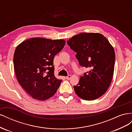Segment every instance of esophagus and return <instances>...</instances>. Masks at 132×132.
Here are the masks:
<instances>
[{
  "mask_svg": "<svg viewBox=\"0 0 132 132\" xmlns=\"http://www.w3.org/2000/svg\"><path fill=\"white\" fill-rule=\"evenodd\" d=\"M71 78V76L70 75H69L68 76V77H65V78H66L67 79H68V80L70 79Z\"/></svg>",
  "mask_w": 132,
  "mask_h": 132,
  "instance_id": "esophagus-1",
  "label": "esophagus"
}]
</instances>
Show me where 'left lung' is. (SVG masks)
Listing matches in <instances>:
<instances>
[{"instance_id": "obj_1", "label": "left lung", "mask_w": 132, "mask_h": 132, "mask_svg": "<svg viewBox=\"0 0 132 132\" xmlns=\"http://www.w3.org/2000/svg\"><path fill=\"white\" fill-rule=\"evenodd\" d=\"M67 43L77 53L80 64L90 69L74 86L76 94L88 101L101 97L109 88L113 77L115 53L112 46L104 36L94 32L75 35Z\"/></svg>"}]
</instances>
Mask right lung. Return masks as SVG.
<instances>
[{
	"label": "right lung",
	"instance_id": "1",
	"mask_svg": "<svg viewBox=\"0 0 132 132\" xmlns=\"http://www.w3.org/2000/svg\"><path fill=\"white\" fill-rule=\"evenodd\" d=\"M64 39L35 37L16 47L14 70L20 85L34 99L44 101L52 97L62 80L55 77L53 59L64 46Z\"/></svg>",
	"mask_w": 132,
	"mask_h": 132
}]
</instances>
